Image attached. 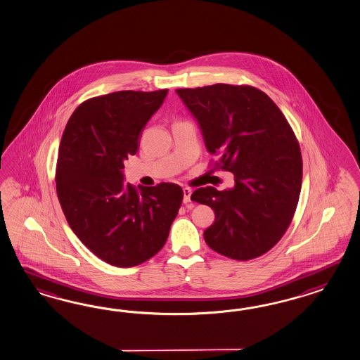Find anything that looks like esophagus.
<instances>
[{
  "label": "esophagus",
  "mask_w": 360,
  "mask_h": 360,
  "mask_svg": "<svg viewBox=\"0 0 360 360\" xmlns=\"http://www.w3.org/2000/svg\"><path fill=\"white\" fill-rule=\"evenodd\" d=\"M190 196H191V190H190L188 187H185V188H184V203H185V205L191 202Z\"/></svg>",
  "instance_id": "1"
}]
</instances>
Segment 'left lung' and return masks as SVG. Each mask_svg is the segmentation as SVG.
<instances>
[{
    "label": "left lung",
    "mask_w": 360,
    "mask_h": 360,
    "mask_svg": "<svg viewBox=\"0 0 360 360\" xmlns=\"http://www.w3.org/2000/svg\"><path fill=\"white\" fill-rule=\"evenodd\" d=\"M198 122L217 167L234 175L232 188L200 187L191 200L211 207L207 245L237 261L269 252L291 224L302 190L300 146L271 98L253 86L216 84L175 90Z\"/></svg>",
    "instance_id": "1"
}]
</instances>
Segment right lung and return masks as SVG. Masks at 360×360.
Returning a JSON list of instances; mask_svg holds the SVG:
<instances>
[{
    "label": "right lung",
    "mask_w": 360,
    "mask_h": 360,
    "mask_svg": "<svg viewBox=\"0 0 360 360\" xmlns=\"http://www.w3.org/2000/svg\"><path fill=\"white\" fill-rule=\"evenodd\" d=\"M167 89L115 91L81 103L58 148L56 190L72 231L117 267L146 262L165 245L184 199L175 184H124V161L139 149L148 120Z\"/></svg>",
    "instance_id": "obj_1"
}]
</instances>
